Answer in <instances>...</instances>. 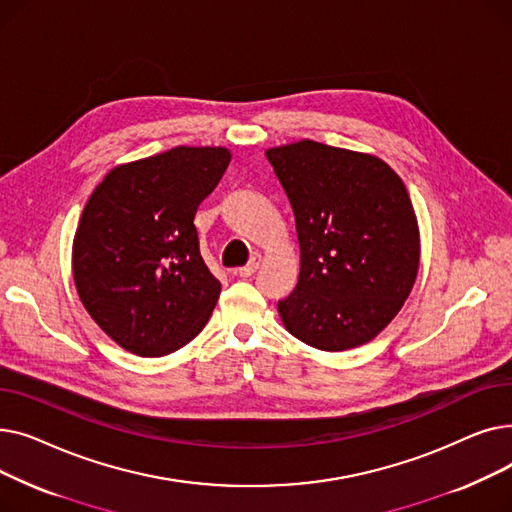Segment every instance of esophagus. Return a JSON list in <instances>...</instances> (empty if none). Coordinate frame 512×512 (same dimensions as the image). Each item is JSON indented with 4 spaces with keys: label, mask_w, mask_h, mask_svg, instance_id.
Wrapping results in <instances>:
<instances>
[{
    "label": "esophagus",
    "mask_w": 512,
    "mask_h": 512,
    "mask_svg": "<svg viewBox=\"0 0 512 512\" xmlns=\"http://www.w3.org/2000/svg\"><path fill=\"white\" fill-rule=\"evenodd\" d=\"M259 265H261V255H255L245 267H238V270H234L232 274H234V276H240V278H251V276L257 272Z\"/></svg>",
    "instance_id": "obj_1"
}]
</instances>
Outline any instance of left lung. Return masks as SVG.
Returning a JSON list of instances; mask_svg holds the SVG:
<instances>
[{"label":"left lung","instance_id":"1","mask_svg":"<svg viewBox=\"0 0 512 512\" xmlns=\"http://www.w3.org/2000/svg\"><path fill=\"white\" fill-rule=\"evenodd\" d=\"M292 205L301 274L278 301L286 330L338 353L378 336L419 270V226L405 182L380 157L299 141L267 149Z\"/></svg>","mask_w":512,"mask_h":512}]
</instances>
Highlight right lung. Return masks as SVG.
<instances>
[{
    "mask_svg": "<svg viewBox=\"0 0 512 512\" xmlns=\"http://www.w3.org/2000/svg\"><path fill=\"white\" fill-rule=\"evenodd\" d=\"M230 151L174 147L110 170L72 242V274L95 324L124 351L164 357L207 324L222 284L199 251L195 213Z\"/></svg>",
    "mask_w": 512,
    "mask_h": 512,
    "instance_id": "right-lung-1",
    "label": "right lung"
}]
</instances>
